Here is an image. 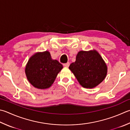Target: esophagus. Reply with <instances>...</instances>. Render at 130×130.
Listing matches in <instances>:
<instances>
[{
	"instance_id": "obj_1",
	"label": "esophagus",
	"mask_w": 130,
	"mask_h": 130,
	"mask_svg": "<svg viewBox=\"0 0 130 130\" xmlns=\"http://www.w3.org/2000/svg\"><path fill=\"white\" fill-rule=\"evenodd\" d=\"M70 66V63L69 62H67V63H64V64H63V66L66 67H68Z\"/></svg>"
}]
</instances>
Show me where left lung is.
<instances>
[{"instance_id":"obj_1","label":"left lung","mask_w":130,"mask_h":130,"mask_svg":"<svg viewBox=\"0 0 130 130\" xmlns=\"http://www.w3.org/2000/svg\"><path fill=\"white\" fill-rule=\"evenodd\" d=\"M69 68L80 84L86 88L96 87L107 74V66L95 50L79 51L76 61L70 65Z\"/></svg>"}]
</instances>
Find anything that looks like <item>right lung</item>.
Returning a JSON list of instances; mask_svg holds the SVG:
<instances>
[{
	"mask_svg": "<svg viewBox=\"0 0 130 130\" xmlns=\"http://www.w3.org/2000/svg\"><path fill=\"white\" fill-rule=\"evenodd\" d=\"M63 68L62 64L51 59L48 51L36 53L28 60L25 73L30 84L38 89L49 88L58 73Z\"/></svg>",
	"mask_w": 130,
	"mask_h": 130,
	"instance_id": "1",
	"label": "right lung"
}]
</instances>
